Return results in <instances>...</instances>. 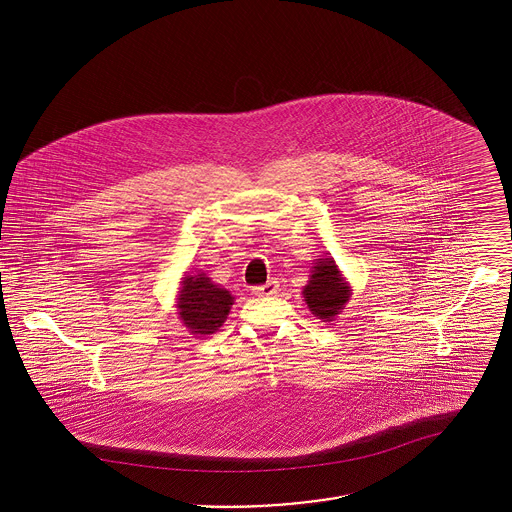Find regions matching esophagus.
<instances>
[{
    "mask_svg": "<svg viewBox=\"0 0 512 512\" xmlns=\"http://www.w3.org/2000/svg\"><path fill=\"white\" fill-rule=\"evenodd\" d=\"M253 293L259 297H270V295L278 293V282H267L263 286H257V288H253Z\"/></svg>",
    "mask_w": 512,
    "mask_h": 512,
    "instance_id": "1",
    "label": "esophagus"
}]
</instances>
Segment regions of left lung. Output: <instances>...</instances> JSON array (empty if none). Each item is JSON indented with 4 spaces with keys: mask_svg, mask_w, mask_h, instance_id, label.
I'll list each match as a JSON object with an SVG mask.
<instances>
[{
    "mask_svg": "<svg viewBox=\"0 0 512 512\" xmlns=\"http://www.w3.org/2000/svg\"><path fill=\"white\" fill-rule=\"evenodd\" d=\"M351 293L353 290L349 282L332 257L315 259L309 282L303 286L305 303L315 317L322 322L336 320L345 309Z\"/></svg>",
    "mask_w": 512,
    "mask_h": 512,
    "instance_id": "8db88e82",
    "label": "left lung"
}]
</instances>
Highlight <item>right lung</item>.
<instances>
[{"label":"right lung","instance_id":"obj_1","mask_svg":"<svg viewBox=\"0 0 512 512\" xmlns=\"http://www.w3.org/2000/svg\"><path fill=\"white\" fill-rule=\"evenodd\" d=\"M186 272L176 295V311L182 324L195 338L215 334L234 305V297L226 288L215 284L205 272Z\"/></svg>","mask_w":512,"mask_h":512}]
</instances>
